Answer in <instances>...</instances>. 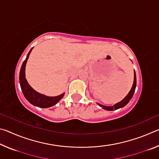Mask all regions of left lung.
Instances as JSON below:
<instances>
[{"instance_id": "left-lung-1", "label": "left lung", "mask_w": 159, "mask_h": 159, "mask_svg": "<svg viewBox=\"0 0 159 159\" xmlns=\"http://www.w3.org/2000/svg\"><path fill=\"white\" fill-rule=\"evenodd\" d=\"M135 88H136V75H135V71H134V82H133V87H132L131 90L130 92H129V93L127 95H126L125 98L123 99L122 101H120V102H118V103L116 104L114 106H111V107L103 106V105H101V104H98L102 107V108H103L104 109L108 110V111H113V110H114V109L116 110V109H118L119 108H121V107H123L124 106H125L126 104H127L128 102H130L131 98H133V94L134 93V90H135Z\"/></svg>"}]
</instances>
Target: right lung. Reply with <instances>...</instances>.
Masks as SVG:
<instances>
[{
    "instance_id": "add662e5",
    "label": "right lung",
    "mask_w": 159,
    "mask_h": 159,
    "mask_svg": "<svg viewBox=\"0 0 159 159\" xmlns=\"http://www.w3.org/2000/svg\"><path fill=\"white\" fill-rule=\"evenodd\" d=\"M33 48H31V50L28 53L27 57L26 60L24 61L22 66L21 67L20 73V83L21 86V89L25 95V98L30 102L31 104L41 108H48L52 106L55 105L60 99L63 98L64 94L56 97H48L42 94H40L35 91L32 88L29 83L26 81L25 78V66L26 61L29 58V56L30 55L31 50Z\"/></svg>"
}]
</instances>
